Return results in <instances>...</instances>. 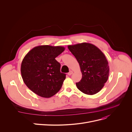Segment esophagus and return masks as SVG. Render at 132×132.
<instances>
[{
	"label": "esophagus",
	"instance_id": "34e87169",
	"mask_svg": "<svg viewBox=\"0 0 132 132\" xmlns=\"http://www.w3.org/2000/svg\"><path fill=\"white\" fill-rule=\"evenodd\" d=\"M73 74V72L72 71H70V72H69L68 73V75H72Z\"/></svg>",
	"mask_w": 132,
	"mask_h": 132
}]
</instances>
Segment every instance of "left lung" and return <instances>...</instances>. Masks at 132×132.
Instances as JSON below:
<instances>
[{"label":"left lung","mask_w":132,"mask_h":132,"mask_svg":"<svg viewBox=\"0 0 132 132\" xmlns=\"http://www.w3.org/2000/svg\"><path fill=\"white\" fill-rule=\"evenodd\" d=\"M68 48L78 61L82 77L76 83L83 93L92 95L98 93L106 82L109 75L108 61L95 45L82 43L68 45Z\"/></svg>","instance_id":"8db88e82"}]
</instances>
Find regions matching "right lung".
<instances>
[{
	"instance_id": "obj_1",
	"label": "right lung",
	"mask_w": 132,
	"mask_h": 132,
	"mask_svg": "<svg viewBox=\"0 0 132 132\" xmlns=\"http://www.w3.org/2000/svg\"><path fill=\"white\" fill-rule=\"evenodd\" d=\"M65 48L60 46L39 45L25 55L21 73L24 84L34 93L49 98L59 91L66 74L60 72V64L55 58Z\"/></svg>"
}]
</instances>
